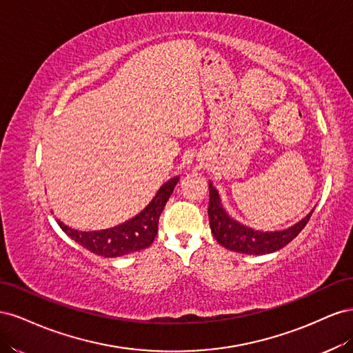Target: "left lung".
<instances>
[{
	"label": "left lung",
	"instance_id": "obj_1",
	"mask_svg": "<svg viewBox=\"0 0 353 353\" xmlns=\"http://www.w3.org/2000/svg\"><path fill=\"white\" fill-rule=\"evenodd\" d=\"M209 194L208 213L213 236L223 248L244 254H268L283 249L305 228L314 212L312 209L303 219L288 228L262 231L234 219L223 206L219 191L212 184V181H209Z\"/></svg>",
	"mask_w": 353,
	"mask_h": 353
}]
</instances>
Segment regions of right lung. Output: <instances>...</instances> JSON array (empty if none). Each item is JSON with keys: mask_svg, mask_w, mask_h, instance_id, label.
<instances>
[{"mask_svg": "<svg viewBox=\"0 0 353 353\" xmlns=\"http://www.w3.org/2000/svg\"><path fill=\"white\" fill-rule=\"evenodd\" d=\"M178 181L179 175L168 179L140 213L116 227L95 231H79L68 227L60 219H57V223L73 241H77L82 248L95 254L103 256V258H117V256L143 250L156 239L160 213L163 212L166 201L172 194Z\"/></svg>", "mask_w": 353, "mask_h": 353, "instance_id": "1", "label": "right lung"}]
</instances>
